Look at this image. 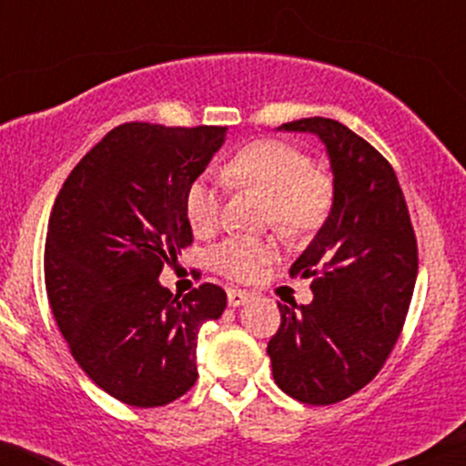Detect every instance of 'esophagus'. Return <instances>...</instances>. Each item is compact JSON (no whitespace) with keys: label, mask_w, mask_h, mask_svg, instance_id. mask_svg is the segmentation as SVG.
Wrapping results in <instances>:
<instances>
[{"label":"esophagus","mask_w":466,"mask_h":466,"mask_svg":"<svg viewBox=\"0 0 466 466\" xmlns=\"http://www.w3.org/2000/svg\"><path fill=\"white\" fill-rule=\"evenodd\" d=\"M249 300H252V294H248V291L228 289V303L232 305V308H241V305L249 303Z\"/></svg>","instance_id":"34e87169"}]
</instances>
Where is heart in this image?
Segmentation results:
<instances>
[{
	"label": "heart",
	"mask_w": 466,
	"mask_h": 466,
	"mask_svg": "<svg viewBox=\"0 0 466 466\" xmlns=\"http://www.w3.org/2000/svg\"><path fill=\"white\" fill-rule=\"evenodd\" d=\"M223 177L237 186L252 187L269 197V218L280 232L303 234L323 223L331 206V186L309 170V158L294 146L260 139L234 152L223 166ZM221 197L217 181L197 177L186 192V217L197 234L217 229ZM272 245L254 238H229L212 252L217 272L249 280L272 258Z\"/></svg>",
	"instance_id": "heart-1"
}]
</instances>
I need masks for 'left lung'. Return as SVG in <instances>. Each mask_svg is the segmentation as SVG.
I'll return each mask as SVG.
<instances>
[{
  "mask_svg": "<svg viewBox=\"0 0 466 466\" xmlns=\"http://www.w3.org/2000/svg\"><path fill=\"white\" fill-rule=\"evenodd\" d=\"M319 137L334 177L329 217L289 274L314 279L309 305H283L268 342L274 382L308 405L367 385L400 336L418 276V245L396 172L350 127L325 116L279 126Z\"/></svg>",
  "mask_w": 466,
  "mask_h": 466,
  "instance_id": "8db88e82",
  "label": "left lung"
}]
</instances>
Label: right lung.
Wrapping results in <instances>:
<instances>
[{"label":"right lung","mask_w":466,"mask_h":466,"mask_svg":"<svg viewBox=\"0 0 466 466\" xmlns=\"http://www.w3.org/2000/svg\"><path fill=\"white\" fill-rule=\"evenodd\" d=\"M228 127L116 126L66 178L46 234L50 309L75 360L130 407H161L197 382V340L228 305L218 285L183 299L158 283L192 243L187 186Z\"/></svg>","instance_id":"add662e5"}]
</instances>
